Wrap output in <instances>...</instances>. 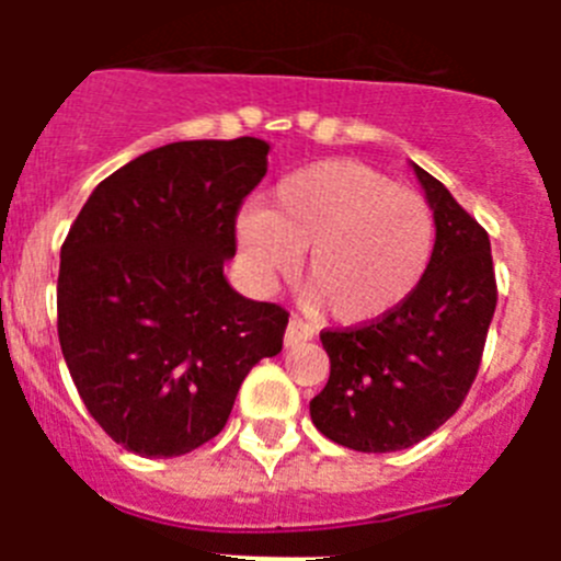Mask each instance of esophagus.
<instances>
[{"mask_svg":"<svg viewBox=\"0 0 561 561\" xmlns=\"http://www.w3.org/2000/svg\"><path fill=\"white\" fill-rule=\"evenodd\" d=\"M314 336V329H311L309 323H306L304 317L291 314L289 325H286V334H284V345L286 348H291V345H300V342L311 340Z\"/></svg>","mask_w":561,"mask_h":561,"instance_id":"34e87169","label":"esophagus"}]
</instances>
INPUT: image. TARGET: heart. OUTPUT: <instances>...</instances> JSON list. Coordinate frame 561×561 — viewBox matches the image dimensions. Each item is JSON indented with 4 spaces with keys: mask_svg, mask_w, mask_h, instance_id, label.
Wrapping results in <instances>:
<instances>
[{
    "mask_svg": "<svg viewBox=\"0 0 561 561\" xmlns=\"http://www.w3.org/2000/svg\"><path fill=\"white\" fill-rule=\"evenodd\" d=\"M433 213L356 160H323L289 173L270 210L238 216V247L257 284H272L306 252L311 300L342 323H370L410 297L433 252Z\"/></svg>",
    "mask_w": 561,
    "mask_h": 561,
    "instance_id": "b5f03b06",
    "label": "heart"
}]
</instances>
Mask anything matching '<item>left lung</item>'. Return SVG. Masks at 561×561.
<instances>
[{
  "label": "left lung",
  "instance_id": "8db88e82",
  "mask_svg": "<svg viewBox=\"0 0 561 561\" xmlns=\"http://www.w3.org/2000/svg\"><path fill=\"white\" fill-rule=\"evenodd\" d=\"M413 168L435 216L419 286L370 323L320 334L331 376L311 399V421L356 453L408 449L458 413L497 306L489 232L435 176Z\"/></svg>",
  "mask_w": 561,
  "mask_h": 561
}]
</instances>
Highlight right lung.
Masks as SVG:
<instances>
[{
  "label": "right lung",
  "instance_id": "right-lung-1",
  "mask_svg": "<svg viewBox=\"0 0 561 561\" xmlns=\"http://www.w3.org/2000/svg\"><path fill=\"white\" fill-rule=\"evenodd\" d=\"M266 153L255 137L153 148L106 176L64 238L58 342L89 415L128 453L216 438L252 365L284 348L289 311L225 277Z\"/></svg>",
  "mask_w": 561,
  "mask_h": 561
}]
</instances>
